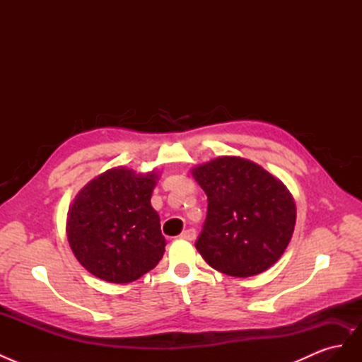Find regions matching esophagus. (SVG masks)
<instances>
[{"label": "esophagus", "mask_w": 362, "mask_h": 362, "mask_svg": "<svg viewBox=\"0 0 362 362\" xmlns=\"http://www.w3.org/2000/svg\"><path fill=\"white\" fill-rule=\"evenodd\" d=\"M181 238H184V240H194L196 238V231L193 228H189V229H185V231H182V234L180 235Z\"/></svg>", "instance_id": "obj_1"}]
</instances>
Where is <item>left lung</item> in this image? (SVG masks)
Returning a JSON list of instances; mask_svg holds the SVG:
<instances>
[{"instance_id":"left-lung-1","label":"left lung","mask_w":362,"mask_h":362,"mask_svg":"<svg viewBox=\"0 0 362 362\" xmlns=\"http://www.w3.org/2000/svg\"><path fill=\"white\" fill-rule=\"evenodd\" d=\"M206 194L196 249L213 269L247 278L267 270L287 249L296 223L291 193L254 161L218 157L193 169Z\"/></svg>"}]
</instances>
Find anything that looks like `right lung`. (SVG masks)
<instances>
[{
  "instance_id": "right-lung-1",
  "label": "right lung",
  "mask_w": 362,
  "mask_h": 362,
  "mask_svg": "<svg viewBox=\"0 0 362 362\" xmlns=\"http://www.w3.org/2000/svg\"><path fill=\"white\" fill-rule=\"evenodd\" d=\"M157 175L115 168L92 180L69 208L66 233L80 264L96 278L127 284L163 258L160 217L151 206Z\"/></svg>"
}]
</instances>
